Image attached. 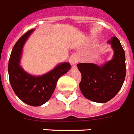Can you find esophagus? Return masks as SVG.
Masks as SVG:
<instances>
[{
  "label": "esophagus",
  "mask_w": 134,
  "mask_h": 134,
  "mask_svg": "<svg viewBox=\"0 0 134 134\" xmlns=\"http://www.w3.org/2000/svg\"><path fill=\"white\" fill-rule=\"evenodd\" d=\"M78 61H79V56L77 54H75V53L72 54L70 57V59H69V62H70L71 65H75V64H76L77 63Z\"/></svg>",
  "instance_id": "34e87169"
}]
</instances>
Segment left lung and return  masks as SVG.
I'll return each instance as SVG.
<instances>
[{
    "label": "left lung",
    "mask_w": 134,
    "mask_h": 134,
    "mask_svg": "<svg viewBox=\"0 0 134 134\" xmlns=\"http://www.w3.org/2000/svg\"><path fill=\"white\" fill-rule=\"evenodd\" d=\"M108 43L114 50L112 60L102 66L91 63L77 65L82 74L80 88L83 96L99 103H105L116 96L126 75L125 53L119 39L111 37Z\"/></svg>",
    "instance_id": "8db88e82"
}]
</instances>
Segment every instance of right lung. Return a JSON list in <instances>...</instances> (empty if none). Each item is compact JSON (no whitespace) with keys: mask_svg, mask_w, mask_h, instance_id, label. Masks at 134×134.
<instances>
[{"mask_svg":"<svg viewBox=\"0 0 134 134\" xmlns=\"http://www.w3.org/2000/svg\"><path fill=\"white\" fill-rule=\"evenodd\" d=\"M32 31V29L25 33L14 45L9 57L8 72L10 84L15 94L27 104L38 107L50 99L59 77L68 72L71 66L68 63H62L50 72L39 77L25 72L19 65L21 50Z\"/></svg>","mask_w":134,"mask_h":134,"instance_id":"add662e5","label":"right lung"}]
</instances>
